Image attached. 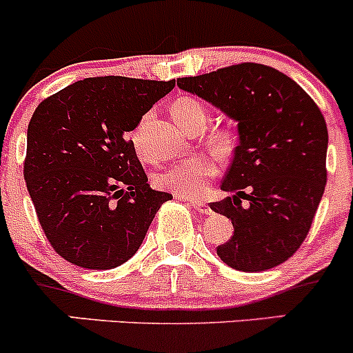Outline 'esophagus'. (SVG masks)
Instances as JSON below:
<instances>
[{"mask_svg":"<svg viewBox=\"0 0 353 353\" xmlns=\"http://www.w3.org/2000/svg\"><path fill=\"white\" fill-rule=\"evenodd\" d=\"M185 201L190 203V205L194 207V209L197 210V212L210 214V207H209V203H207V202L199 201V199H185Z\"/></svg>","mask_w":353,"mask_h":353,"instance_id":"esophagus-1","label":"esophagus"}]
</instances>
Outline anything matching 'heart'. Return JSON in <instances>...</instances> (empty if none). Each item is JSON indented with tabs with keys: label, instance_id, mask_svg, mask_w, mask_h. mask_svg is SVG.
<instances>
[{
	"label": "heart",
	"instance_id": "obj_1",
	"mask_svg": "<svg viewBox=\"0 0 353 353\" xmlns=\"http://www.w3.org/2000/svg\"><path fill=\"white\" fill-rule=\"evenodd\" d=\"M172 114L175 121L180 123L183 129L195 125V123H205V108L202 103H199L194 98H180L173 103ZM139 139V132L132 134V141L137 144ZM230 136L226 132H219L214 136V144L219 150H228L230 146ZM217 173V163L212 156L209 154H190L185 158L178 159L172 166L163 170L156 181L161 188L175 192L183 197H197L205 192L209 187L210 178L216 176Z\"/></svg>",
	"mask_w": 353,
	"mask_h": 353
}]
</instances>
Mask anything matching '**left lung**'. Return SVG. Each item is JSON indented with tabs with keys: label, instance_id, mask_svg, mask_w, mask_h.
Wrapping results in <instances>:
<instances>
[{
	"label": "left lung",
	"instance_id": "8db88e82",
	"mask_svg": "<svg viewBox=\"0 0 353 353\" xmlns=\"http://www.w3.org/2000/svg\"><path fill=\"white\" fill-rule=\"evenodd\" d=\"M238 123V146L210 209L234 232L217 255L231 268L261 272L303 245L326 185L328 129L312 98L284 72L243 63L176 79Z\"/></svg>",
	"mask_w": 353,
	"mask_h": 353
}]
</instances>
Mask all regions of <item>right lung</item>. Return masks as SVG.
Segmentation results:
<instances>
[{"mask_svg":"<svg viewBox=\"0 0 353 353\" xmlns=\"http://www.w3.org/2000/svg\"><path fill=\"white\" fill-rule=\"evenodd\" d=\"M175 88L172 81L100 76L76 81L35 108L23 176L52 248L83 268L134 256L172 194L152 190L127 132Z\"/></svg>","mask_w":353,"mask_h":353,"instance_id":"add662e5","label":"right lung"}]
</instances>
